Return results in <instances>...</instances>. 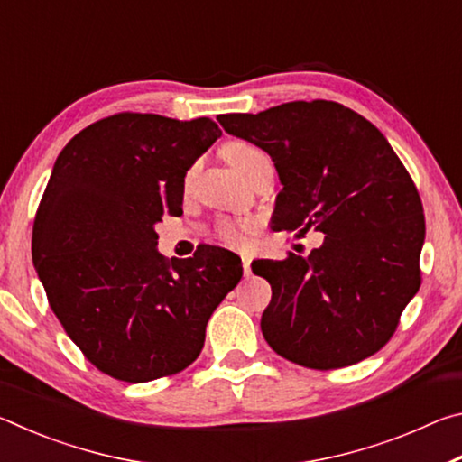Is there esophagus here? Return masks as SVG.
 <instances>
[{"mask_svg":"<svg viewBox=\"0 0 462 462\" xmlns=\"http://www.w3.org/2000/svg\"><path fill=\"white\" fill-rule=\"evenodd\" d=\"M250 263H253V259H250L248 254L242 256V269H245V275H246V277L250 275V273H253V271H250Z\"/></svg>","mask_w":462,"mask_h":462,"instance_id":"1","label":"esophagus"}]
</instances>
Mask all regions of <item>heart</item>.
<instances>
[{
    "mask_svg": "<svg viewBox=\"0 0 462 462\" xmlns=\"http://www.w3.org/2000/svg\"><path fill=\"white\" fill-rule=\"evenodd\" d=\"M224 156L230 165L238 171L242 175H248L263 159H267L261 148L254 144L245 143V140H234V143L224 146ZM254 232L253 222H222L217 226V240L226 246L232 248H245L250 242V234Z\"/></svg>",
    "mask_w": 462,
    "mask_h": 462,
    "instance_id": "obj_1",
    "label": "heart"
}]
</instances>
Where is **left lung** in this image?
Listing matches in <instances>:
<instances>
[{"instance_id":"obj_1","label":"left lung","mask_w":462,"mask_h":462,"mask_svg":"<svg viewBox=\"0 0 462 462\" xmlns=\"http://www.w3.org/2000/svg\"><path fill=\"white\" fill-rule=\"evenodd\" d=\"M217 122L275 162L283 183L277 230L324 234L308 256L253 264L273 289L264 340L318 371L377 353L421 283L424 208L400 156L369 120L336 101H289Z\"/></svg>"}]
</instances>
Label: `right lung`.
Wrapping results in <instances>:
<instances>
[{"label": "right lung", "mask_w": 462, "mask_h": 462, "mask_svg": "<svg viewBox=\"0 0 462 462\" xmlns=\"http://www.w3.org/2000/svg\"><path fill=\"white\" fill-rule=\"evenodd\" d=\"M222 136L209 118L122 112L62 148L38 206L32 261L85 358L126 383L169 377L199 356L240 259L203 246L165 259L154 226L183 212L185 175Z\"/></svg>", "instance_id": "add662e5"}]
</instances>
